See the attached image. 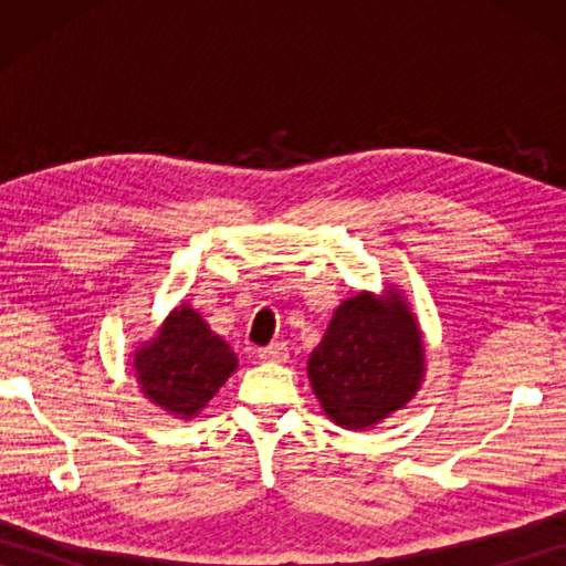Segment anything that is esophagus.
I'll return each mask as SVG.
<instances>
[{"label": "esophagus", "mask_w": 566, "mask_h": 566, "mask_svg": "<svg viewBox=\"0 0 566 566\" xmlns=\"http://www.w3.org/2000/svg\"><path fill=\"white\" fill-rule=\"evenodd\" d=\"M258 358L262 363H285L289 360V347H285L283 343H273V345L262 347V350L258 353Z\"/></svg>", "instance_id": "1"}]
</instances>
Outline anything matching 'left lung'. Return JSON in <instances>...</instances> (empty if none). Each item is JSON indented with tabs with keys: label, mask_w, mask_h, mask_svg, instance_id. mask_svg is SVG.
<instances>
[{
	"label": "left lung",
	"mask_w": 566,
	"mask_h": 566,
	"mask_svg": "<svg viewBox=\"0 0 566 566\" xmlns=\"http://www.w3.org/2000/svg\"><path fill=\"white\" fill-rule=\"evenodd\" d=\"M424 370L420 322L397 285L345 298L306 363L324 415L345 430H370L405 409Z\"/></svg>",
	"instance_id": "left-lung-1"
}]
</instances>
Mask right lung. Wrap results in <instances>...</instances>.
Wrapping results in <instances>:
<instances>
[{"label": "right lung", "mask_w": 566, "mask_h": 566, "mask_svg": "<svg viewBox=\"0 0 566 566\" xmlns=\"http://www.w3.org/2000/svg\"><path fill=\"white\" fill-rule=\"evenodd\" d=\"M239 366L227 339L208 327L190 304L175 306L149 339L136 345L130 370L161 412L175 420H192Z\"/></svg>", "instance_id": "1"}]
</instances>
